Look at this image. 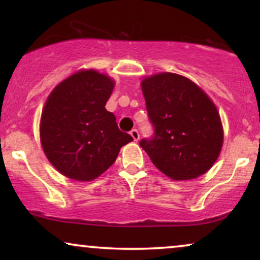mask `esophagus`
<instances>
[{"instance_id":"34e87169","label":"esophagus","mask_w":260,"mask_h":260,"mask_svg":"<svg viewBox=\"0 0 260 260\" xmlns=\"http://www.w3.org/2000/svg\"><path fill=\"white\" fill-rule=\"evenodd\" d=\"M130 135H131V137L134 138V141H138L140 140V133H138V130L137 129H133L130 131Z\"/></svg>"}]
</instances>
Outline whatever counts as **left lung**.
I'll use <instances>...</instances> for the list:
<instances>
[{
  "label": "left lung",
  "instance_id": "8db88e82",
  "mask_svg": "<svg viewBox=\"0 0 260 260\" xmlns=\"http://www.w3.org/2000/svg\"><path fill=\"white\" fill-rule=\"evenodd\" d=\"M141 85L154 136L143 138L140 145L156 168L177 181L208 172L223 142L214 103L197 84L180 74H154Z\"/></svg>",
  "mask_w": 260,
  "mask_h": 260
}]
</instances>
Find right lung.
Here are the masks:
<instances>
[{
  "instance_id": "1",
  "label": "right lung",
  "mask_w": 260,
  "mask_h": 260,
  "mask_svg": "<svg viewBox=\"0 0 260 260\" xmlns=\"http://www.w3.org/2000/svg\"><path fill=\"white\" fill-rule=\"evenodd\" d=\"M115 81L93 70L72 74L48 95L40 140L48 161L70 179L92 181L115 163L120 148L134 141L105 109Z\"/></svg>"
}]
</instances>
